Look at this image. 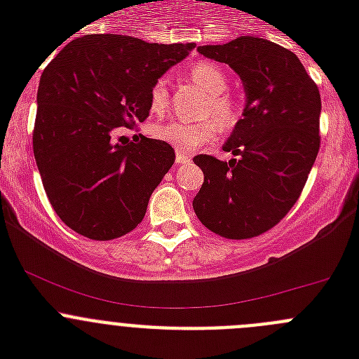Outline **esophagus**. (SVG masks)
I'll return each instance as SVG.
<instances>
[{"mask_svg":"<svg viewBox=\"0 0 359 359\" xmlns=\"http://www.w3.org/2000/svg\"><path fill=\"white\" fill-rule=\"evenodd\" d=\"M192 161V158L189 156V154H185V152H176V163L177 165H183V163H190Z\"/></svg>","mask_w":359,"mask_h":359,"instance_id":"esophagus-1","label":"esophagus"}]
</instances>
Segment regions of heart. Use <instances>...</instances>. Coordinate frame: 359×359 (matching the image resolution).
I'll return each mask as SVG.
<instances>
[{
    "label": "heart",
    "instance_id": "b5f03b06",
    "mask_svg": "<svg viewBox=\"0 0 359 359\" xmlns=\"http://www.w3.org/2000/svg\"><path fill=\"white\" fill-rule=\"evenodd\" d=\"M190 79L208 93V100L203 106V116H210L214 120H172L158 126L154 129V136L180 152H194L203 145L212 144L217 140L219 129L223 133L233 131L243 115L237 98L226 91L228 77L219 66L212 62H196L190 68ZM149 98L154 113H165L169 107V81L165 77L158 79L152 84Z\"/></svg>",
    "mask_w": 359,
    "mask_h": 359
}]
</instances>
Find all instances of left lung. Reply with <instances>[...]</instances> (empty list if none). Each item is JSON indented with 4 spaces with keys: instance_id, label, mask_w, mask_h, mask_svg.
<instances>
[{
    "instance_id": "left-lung-1",
    "label": "left lung",
    "mask_w": 359,
    "mask_h": 359,
    "mask_svg": "<svg viewBox=\"0 0 359 359\" xmlns=\"http://www.w3.org/2000/svg\"><path fill=\"white\" fill-rule=\"evenodd\" d=\"M198 52L239 75L246 107L223 147L236 158H194L205 182L192 207L217 236L252 239L280 223L302 194L320 149V91L298 57L268 39L241 36Z\"/></svg>"
}]
</instances>
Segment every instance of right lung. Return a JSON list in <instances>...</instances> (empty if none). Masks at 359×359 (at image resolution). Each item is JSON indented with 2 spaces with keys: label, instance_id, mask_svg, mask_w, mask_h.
Segmentation results:
<instances>
[{
  "label": "right lung",
  "instance_id": "1",
  "mask_svg": "<svg viewBox=\"0 0 359 359\" xmlns=\"http://www.w3.org/2000/svg\"><path fill=\"white\" fill-rule=\"evenodd\" d=\"M194 46L90 34L69 41L43 69L34 156L50 205L73 231L111 241L142 223L176 154L144 135L126 140L118 128L147 118L152 84Z\"/></svg>",
  "mask_w": 359,
  "mask_h": 359
}]
</instances>
